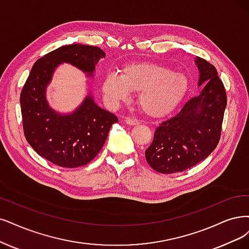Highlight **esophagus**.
Segmentation results:
<instances>
[{
    "label": "esophagus",
    "instance_id": "esophagus-1",
    "mask_svg": "<svg viewBox=\"0 0 249 249\" xmlns=\"http://www.w3.org/2000/svg\"><path fill=\"white\" fill-rule=\"evenodd\" d=\"M125 123H126V124H129V125H137L140 122H139V120H136V119L126 118V119H125Z\"/></svg>",
    "mask_w": 249,
    "mask_h": 249
}]
</instances>
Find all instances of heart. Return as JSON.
I'll list each match as a JSON object with an SVG mask.
<instances>
[{
    "label": "heart",
    "instance_id": "1",
    "mask_svg": "<svg viewBox=\"0 0 249 249\" xmlns=\"http://www.w3.org/2000/svg\"><path fill=\"white\" fill-rule=\"evenodd\" d=\"M103 93L112 106L139 93V105L151 117H163L171 113L189 89V80L181 72L160 63L139 61L127 64L121 71L108 72L103 81Z\"/></svg>",
    "mask_w": 249,
    "mask_h": 249
}]
</instances>
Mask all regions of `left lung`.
I'll return each instance as SVG.
<instances>
[{
    "label": "left lung",
    "mask_w": 249,
    "mask_h": 249,
    "mask_svg": "<svg viewBox=\"0 0 249 249\" xmlns=\"http://www.w3.org/2000/svg\"><path fill=\"white\" fill-rule=\"evenodd\" d=\"M200 94L191 98L181 109L156 128L145 150L150 166L160 173L185 171L206 159L216 148L222 133L227 107L226 89L214 66L197 57Z\"/></svg>",
    "instance_id": "8db88e82"
}]
</instances>
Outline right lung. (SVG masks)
I'll use <instances>...</instances> for the list:
<instances>
[{"mask_svg": "<svg viewBox=\"0 0 249 249\" xmlns=\"http://www.w3.org/2000/svg\"><path fill=\"white\" fill-rule=\"evenodd\" d=\"M106 53L99 47L71 44L55 49L36 60L20 93L24 136L41 157L61 167L88 164L103 148L118 118L99 107L89 94L71 114L60 115L46 99V87L62 62L93 76L95 64Z\"/></svg>", "mask_w": 249, "mask_h": 249, "instance_id": "1", "label": "right lung"}]
</instances>
